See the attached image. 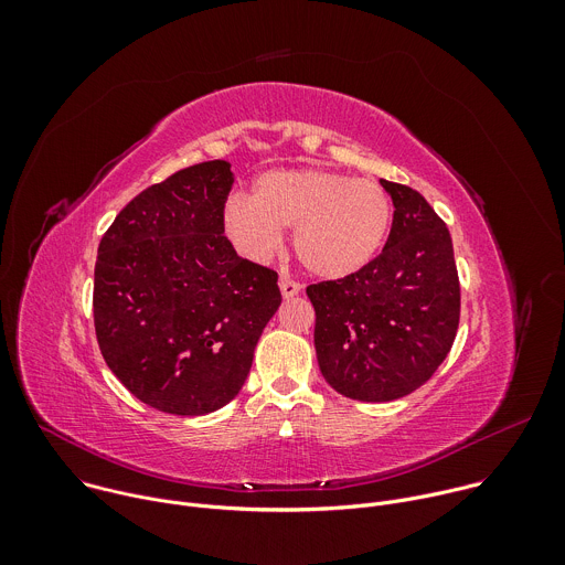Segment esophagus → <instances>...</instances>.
Returning <instances> with one entry per match:
<instances>
[{"label":"esophagus","instance_id":"obj_1","mask_svg":"<svg viewBox=\"0 0 565 565\" xmlns=\"http://www.w3.org/2000/svg\"><path fill=\"white\" fill-rule=\"evenodd\" d=\"M279 288H281V295H284L286 299H290V297H295V295L301 292V284H297V281H292V279H281V281H279Z\"/></svg>","mask_w":565,"mask_h":565}]
</instances>
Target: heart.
Returning <instances> with one entry per match:
<instances>
[{
  "label": "heart",
  "mask_w": 565,
  "mask_h": 565,
  "mask_svg": "<svg viewBox=\"0 0 565 565\" xmlns=\"http://www.w3.org/2000/svg\"><path fill=\"white\" fill-rule=\"evenodd\" d=\"M292 225L299 262L317 277L342 279L364 268L391 225L386 192L331 170H273L257 179L255 194H232L221 212L230 246L264 264L284 246Z\"/></svg>",
  "instance_id": "1"
}]
</instances>
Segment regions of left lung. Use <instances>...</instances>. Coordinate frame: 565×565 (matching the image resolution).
Listing matches in <instances>:
<instances>
[{"mask_svg":"<svg viewBox=\"0 0 565 565\" xmlns=\"http://www.w3.org/2000/svg\"><path fill=\"white\" fill-rule=\"evenodd\" d=\"M393 201L382 253L306 288L321 375L342 395L388 402L423 386L456 340L460 284L445 221L420 192L380 181Z\"/></svg>","mask_w":565,"mask_h":565,"instance_id":"8db88e82","label":"left lung"}]
</instances>
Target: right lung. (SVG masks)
Returning <instances> with one entry per match:
<instances>
[{
	"label": "right lung",
	"instance_id": "obj_1",
	"mask_svg": "<svg viewBox=\"0 0 565 565\" xmlns=\"http://www.w3.org/2000/svg\"><path fill=\"white\" fill-rule=\"evenodd\" d=\"M234 174L207 160L131 199L98 246L94 324L114 375L145 405L203 416L244 386L281 303L277 273L221 227Z\"/></svg>",
	"mask_w": 565,
	"mask_h": 565
}]
</instances>
